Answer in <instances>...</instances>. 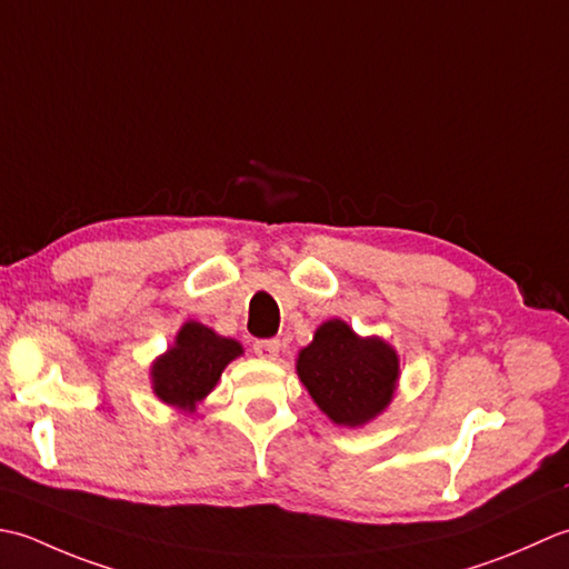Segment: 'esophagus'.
Instances as JSON below:
<instances>
[{"mask_svg":"<svg viewBox=\"0 0 569 569\" xmlns=\"http://www.w3.org/2000/svg\"><path fill=\"white\" fill-rule=\"evenodd\" d=\"M252 351L258 353L260 358H270V361H272V358L280 356V341H277V339L254 341V343H252Z\"/></svg>","mask_w":569,"mask_h":569,"instance_id":"esophagus-1","label":"esophagus"}]
</instances>
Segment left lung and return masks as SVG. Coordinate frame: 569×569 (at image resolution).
<instances>
[{
  "label": "left lung",
  "mask_w": 569,
  "mask_h": 569,
  "mask_svg": "<svg viewBox=\"0 0 569 569\" xmlns=\"http://www.w3.org/2000/svg\"><path fill=\"white\" fill-rule=\"evenodd\" d=\"M297 373L336 425L358 427L388 408L398 382V356L386 341L358 339L349 323H321L299 351Z\"/></svg>",
  "instance_id": "left-lung-1"
}]
</instances>
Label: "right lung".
I'll list each match as a JSON object with an SVG mask.
<instances>
[{
    "label": "right lung",
    "instance_id": "1",
    "mask_svg": "<svg viewBox=\"0 0 569 569\" xmlns=\"http://www.w3.org/2000/svg\"><path fill=\"white\" fill-rule=\"evenodd\" d=\"M242 353V346L223 339L199 321L183 323L177 343L152 366L159 400L181 410H193L213 390L223 368Z\"/></svg>",
    "mask_w": 569,
    "mask_h": 569
}]
</instances>
